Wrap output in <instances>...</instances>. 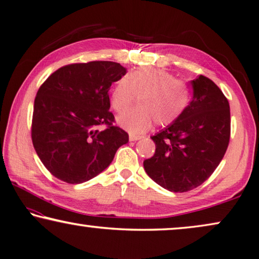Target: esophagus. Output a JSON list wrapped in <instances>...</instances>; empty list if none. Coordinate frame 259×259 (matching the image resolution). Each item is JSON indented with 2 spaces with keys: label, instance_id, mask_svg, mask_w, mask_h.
Here are the masks:
<instances>
[{
  "label": "esophagus",
  "instance_id": "1",
  "mask_svg": "<svg viewBox=\"0 0 259 259\" xmlns=\"http://www.w3.org/2000/svg\"><path fill=\"white\" fill-rule=\"evenodd\" d=\"M140 139L141 137H138V135H130V141H138Z\"/></svg>",
  "mask_w": 259,
  "mask_h": 259
}]
</instances>
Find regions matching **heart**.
<instances>
[{"label": "heart", "mask_w": 259, "mask_h": 259, "mask_svg": "<svg viewBox=\"0 0 259 259\" xmlns=\"http://www.w3.org/2000/svg\"><path fill=\"white\" fill-rule=\"evenodd\" d=\"M139 98V107L118 117V124L131 134L146 133L153 122L169 126L183 115L190 103V90L183 80L165 69L146 67L133 70L117 81L110 106L124 112Z\"/></svg>", "instance_id": "b5f03b06"}]
</instances>
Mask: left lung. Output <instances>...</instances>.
<instances>
[{"mask_svg": "<svg viewBox=\"0 0 259 259\" xmlns=\"http://www.w3.org/2000/svg\"><path fill=\"white\" fill-rule=\"evenodd\" d=\"M191 85V102L174 124L151 137L156 152L143 161L147 174L171 192L190 191L209 179L230 142L228 99L203 75Z\"/></svg>", "mask_w": 259, "mask_h": 259, "instance_id": "1", "label": "left lung"}]
</instances>
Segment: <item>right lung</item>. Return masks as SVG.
<instances>
[{"mask_svg": "<svg viewBox=\"0 0 259 259\" xmlns=\"http://www.w3.org/2000/svg\"><path fill=\"white\" fill-rule=\"evenodd\" d=\"M126 69L112 61L70 63L40 85L34 102L31 141L54 178L86 182L110 165L128 134L115 125L108 91Z\"/></svg>", "mask_w": 259, "mask_h": 259, "instance_id": "obj_1", "label": "right lung"}]
</instances>
